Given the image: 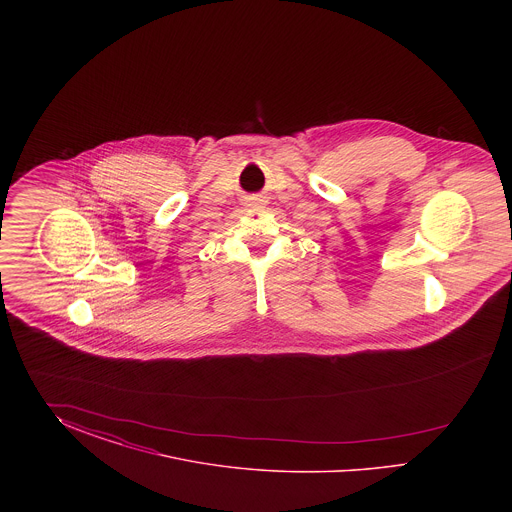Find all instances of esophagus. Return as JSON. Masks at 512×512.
<instances>
[{
  "instance_id": "obj_1",
  "label": "esophagus",
  "mask_w": 512,
  "mask_h": 512,
  "mask_svg": "<svg viewBox=\"0 0 512 512\" xmlns=\"http://www.w3.org/2000/svg\"><path fill=\"white\" fill-rule=\"evenodd\" d=\"M247 205L249 207H259V205H263V199H251Z\"/></svg>"
}]
</instances>
